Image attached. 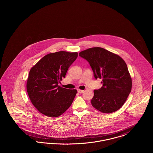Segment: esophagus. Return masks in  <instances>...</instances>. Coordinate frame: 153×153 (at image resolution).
Listing matches in <instances>:
<instances>
[{"label":"esophagus","mask_w":153,"mask_h":153,"mask_svg":"<svg viewBox=\"0 0 153 153\" xmlns=\"http://www.w3.org/2000/svg\"><path fill=\"white\" fill-rule=\"evenodd\" d=\"M77 92L79 93V94H81L84 92V90H81V89H77Z\"/></svg>","instance_id":"34e87169"}]
</instances>
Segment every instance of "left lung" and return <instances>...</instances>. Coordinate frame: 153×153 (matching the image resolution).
I'll return each mask as SVG.
<instances>
[{
	"label": "left lung",
	"instance_id": "8db88e82",
	"mask_svg": "<svg viewBox=\"0 0 153 153\" xmlns=\"http://www.w3.org/2000/svg\"><path fill=\"white\" fill-rule=\"evenodd\" d=\"M79 56L89 63L95 79H102V86L94 90L92 105L109 114L120 109L130 94L132 80L127 66L119 56L102 48L81 51Z\"/></svg>",
	"mask_w": 153,
	"mask_h": 153
}]
</instances>
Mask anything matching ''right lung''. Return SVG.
Instances as JSON below:
<instances>
[{
	"instance_id": "obj_1",
	"label": "right lung",
	"mask_w": 153,
	"mask_h": 153,
	"mask_svg": "<svg viewBox=\"0 0 153 153\" xmlns=\"http://www.w3.org/2000/svg\"><path fill=\"white\" fill-rule=\"evenodd\" d=\"M77 52L60 51L45 56L30 71L27 92L37 110L47 117H56L64 113L72 104L76 89L58 85L65 78Z\"/></svg>"
}]
</instances>
